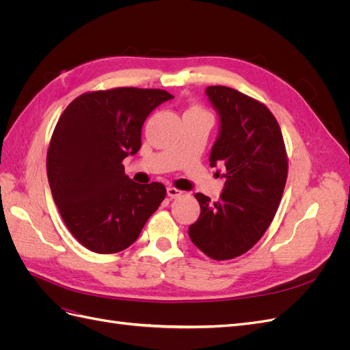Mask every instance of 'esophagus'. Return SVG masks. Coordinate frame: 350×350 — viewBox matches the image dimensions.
Here are the masks:
<instances>
[{
	"instance_id": "esophagus-1",
	"label": "esophagus",
	"mask_w": 350,
	"mask_h": 350,
	"mask_svg": "<svg viewBox=\"0 0 350 350\" xmlns=\"http://www.w3.org/2000/svg\"><path fill=\"white\" fill-rule=\"evenodd\" d=\"M184 193L181 191V189H178V188H175V187H169L167 188V196L171 197V198H178V197H181Z\"/></svg>"
}]
</instances>
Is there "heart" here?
<instances>
[{
    "label": "heart",
    "mask_w": 350,
    "mask_h": 350,
    "mask_svg": "<svg viewBox=\"0 0 350 350\" xmlns=\"http://www.w3.org/2000/svg\"><path fill=\"white\" fill-rule=\"evenodd\" d=\"M185 113H207L203 108L201 107H198V105H193V107H189L188 109H187V112Z\"/></svg>",
    "instance_id": "heart-1"
}]
</instances>
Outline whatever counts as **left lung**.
I'll return each mask as SVG.
<instances>
[{
    "instance_id": "1",
    "label": "left lung",
    "mask_w": 350,
    "mask_h": 350,
    "mask_svg": "<svg viewBox=\"0 0 350 350\" xmlns=\"http://www.w3.org/2000/svg\"><path fill=\"white\" fill-rule=\"evenodd\" d=\"M206 92L220 115L210 165H225L226 183L215 203L194 196L201 211L188 235L207 257L224 261L250 251L269 229L288 178V153L266 105L226 86Z\"/></svg>"
}]
</instances>
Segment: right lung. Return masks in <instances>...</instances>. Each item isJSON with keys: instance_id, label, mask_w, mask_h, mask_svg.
<instances>
[{"instance_id": "add662e5", "label": "right lung", "mask_w": 350, "mask_h": 350, "mask_svg": "<svg viewBox=\"0 0 350 350\" xmlns=\"http://www.w3.org/2000/svg\"><path fill=\"white\" fill-rule=\"evenodd\" d=\"M169 99L161 89L113 88L83 93L61 113L46 153L48 181L66 226L88 250L129 248L165 200L162 183H133L122 161L140 150L147 115Z\"/></svg>"}]
</instances>
